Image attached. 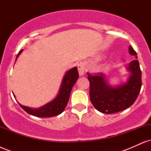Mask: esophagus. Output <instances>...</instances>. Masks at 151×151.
Listing matches in <instances>:
<instances>
[{"instance_id":"34e87169","label":"esophagus","mask_w":151,"mask_h":151,"mask_svg":"<svg viewBox=\"0 0 151 151\" xmlns=\"http://www.w3.org/2000/svg\"><path fill=\"white\" fill-rule=\"evenodd\" d=\"M78 71H79V74L80 76L84 75V72H85V65L83 62H79L77 65Z\"/></svg>"}]
</instances>
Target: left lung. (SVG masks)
Masks as SVG:
<instances>
[{
    "mask_svg": "<svg viewBox=\"0 0 151 151\" xmlns=\"http://www.w3.org/2000/svg\"><path fill=\"white\" fill-rule=\"evenodd\" d=\"M129 53L137 58L136 51L131 46L129 47ZM127 69L131 72L127 82L117 87L109 86L104 74L87 72L90 100L99 111L107 114L116 113L129 108L136 101L142 85L139 62L137 60H133Z\"/></svg>",
    "mask_w": 151,
    "mask_h": 151,
    "instance_id": "obj_1",
    "label": "left lung"
}]
</instances>
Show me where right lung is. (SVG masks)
Returning <instances> with one entry per match:
<instances>
[{"mask_svg":"<svg viewBox=\"0 0 151 151\" xmlns=\"http://www.w3.org/2000/svg\"><path fill=\"white\" fill-rule=\"evenodd\" d=\"M22 51V50L19 52L16 59L18 58ZM78 77H79V72H78L77 67L69 70L63 78L61 87L57 97L53 101L47 104L40 108L35 109L20 105V104L19 105L27 114L35 116L47 118L58 116L62 114L65 110L66 106L68 103L69 99H70L71 91L78 79Z\"/></svg>","mask_w":151,"mask_h":151,"instance_id":"1","label":"right lung"}]
</instances>
